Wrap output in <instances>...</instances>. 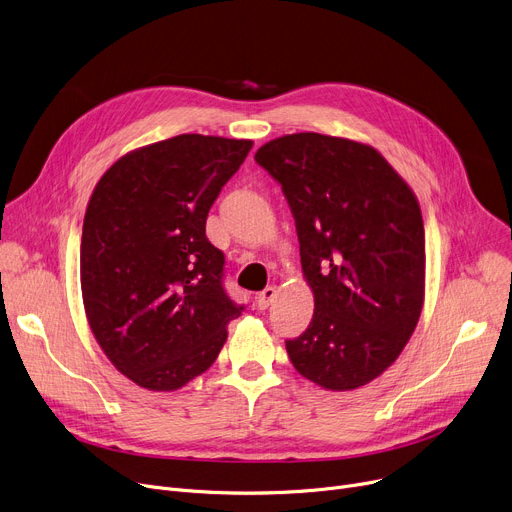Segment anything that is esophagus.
I'll return each instance as SVG.
<instances>
[{
	"instance_id": "34e87169",
	"label": "esophagus",
	"mask_w": 512,
	"mask_h": 512,
	"mask_svg": "<svg viewBox=\"0 0 512 512\" xmlns=\"http://www.w3.org/2000/svg\"><path fill=\"white\" fill-rule=\"evenodd\" d=\"M276 297H278L276 286H267L265 290H261V292L257 294V307H259V309H267V307H270V305L276 301Z\"/></svg>"
}]
</instances>
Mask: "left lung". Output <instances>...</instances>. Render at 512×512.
<instances>
[{"label": "left lung", "instance_id": "8db88e82", "mask_svg": "<svg viewBox=\"0 0 512 512\" xmlns=\"http://www.w3.org/2000/svg\"><path fill=\"white\" fill-rule=\"evenodd\" d=\"M292 211L313 290L309 328L286 340L301 375L355 390L388 369L423 305L425 232L407 182L369 145L286 134L255 153Z\"/></svg>", "mask_w": 512, "mask_h": 512}]
</instances>
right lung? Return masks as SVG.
Here are the masks:
<instances>
[{
	"instance_id": "obj_1",
	"label": "right lung",
	"mask_w": 512,
	"mask_h": 512,
	"mask_svg": "<svg viewBox=\"0 0 512 512\" xmlns=\"http://www.w3.org/2000/svg\"><path fill=\"white\" fill-rule=\"evenodd\" d=\"M253 141L180 134L120 157L97 182L80 240L89 326L118 371L178 390L209 369L236 305L207 213Z\"/></svg>"
}]
</instances>
